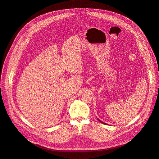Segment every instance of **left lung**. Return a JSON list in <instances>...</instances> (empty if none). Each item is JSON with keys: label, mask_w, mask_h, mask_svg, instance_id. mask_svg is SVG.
I'll return each instance as SVG.
<instances>
[{"label": "left lung", "mask_w": 159, "mask_h": 159, "mask_svg": "<svg viewBox=\"0 0 159 159\" xmlns=\"http://www.w3.org/2000/svg\"><path fill=\"white\" fill-rule=\"evenodd\" d=\"M98 120H99V121H100V122H101V123H103V124H104V125H105V124H106V123H103V122H102V121H100V120H99V119H98Z\"/></svg>", "instance_id": "1"}]
</instances>
